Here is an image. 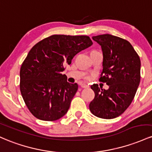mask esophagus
<instances>
[{"label": "esophagus", "mask_w": 152, "mask_h": 152, "mask_svg": "<svg viewBox=\"0 0 152 152\" xmlns=\"http://www.w3.org/2000/svg\"><path fill=\"white\" fill-rule=\"evenodd\" d=\"M80 87L82 88H88L89 86H88V85L85 84V83H83V84L80 85Z\"/></svg>", "instance_id": "obj_1"}]
</instances>
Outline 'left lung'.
Returning a JSON list of instances; mask_svg holds the SVG:
<instances>
[{
  "label": "left lung",
  "mask_w": 152,
  "mask_h": 152,
  "mask_svg": "<svg viewBox=\"0 0 152 152\" xmlns=\"http://www.w3.org/2000/svg\"><path fill=\"white\" fill-rule=\"evenodd\" d=\"M103 51V71L100 80L109 86L100 89L91 85L95 98L89 108L95 116L115 118L131 105L140 83L141 61L130 42L110 34L93 37Z\"/></svg>",
  "instance_id": "1"
}]
</instances>
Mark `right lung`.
<instances>
[{
    "label": "right lung",
    "mask_w": 152,
    "mask_h": 152,
    "mask_svg": "<svg viewBox=\"0 0 152 152\" xmlns=\"http://www.w3.org/2000/svg\"><path fill=\"white\" fill-rule=\"evenodd\" d=\"M93 44L88 36L52 35L35 44L22 63L20 90L29 111L47 121L67 113L77 90L62 75L66 64Z\"/></svg>",
    "instance_id": "add662e5"
}]
</instances>
